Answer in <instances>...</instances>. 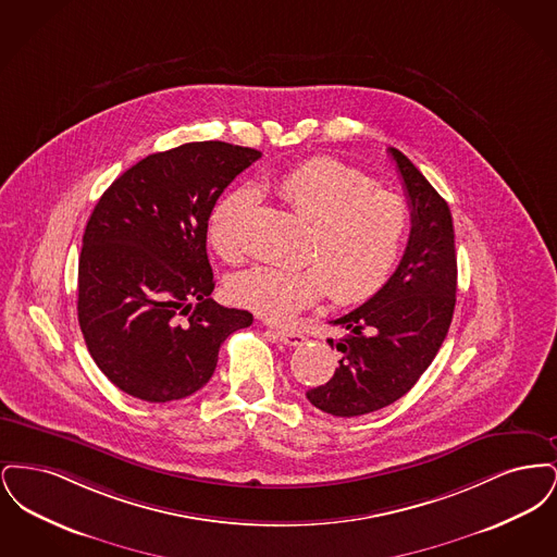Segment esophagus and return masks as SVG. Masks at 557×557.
Segmentation results:
<instances>
[{
	"mask_svg": "<svg viewBox=\"0 0 557 557\" xmlns=\"http://www.w3.org/2000/svg\"><path fill=\"white\" fill-rule=\"evenodd\" d=\"M271 334H275V338L280 341V343H284V345L288 346H300L305 343V336L300 334V332H296V330H286V327H275V330H271Z\"/></svg>",
	"mask_w": 557,
	"mask_h": 557,
	"instance_id": "obj_1",
	"label": "esophagus"
}]
</instances>
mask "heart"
Masks as SVG:
<instances>
[{"mask_svg": "<svg viewBox=\"0 0 557 557\" xmlns=\"http://www.w3.org/2000/svg\"><path fill=\"white\" fill-rule=\"evenodd\" d=\"M280 198L311 221L302 267L257 265L230 280L234 300L269 321H290L330 288L338 302H359L377 290L397 263L409 211L397 194L332 157L300 160L273 182ZM252 189L238 187L216 200L207 239L212 252L236 261L239 227Z\"/></svg>", "mask_w": 557, "mask_h": 557, "instance_id": "heart-1", "label": "heart"}]
</instances>
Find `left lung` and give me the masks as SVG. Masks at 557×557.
I'll use <instances>...</instances> for the list:
<instances>
[{"instance_id": "8db88e82", "label": "left lung", "mask_w": 557, "mask_h": 557, "mask_svg": "<svg viewBox=\"0 0 557 557\" xmlns=\"http://www.w3.org/2000/svg\"><path fill=\"white\" fill-rule=\"evenodd\" d=\"M388 152L411 207V234L391 280L368 302L332 321L348 332L336 343L343 357L334 375L307 391V398L336 418L366 416L409 393L447 338L455 311L449 205L403 152Z\"/></svg>"}]
</instances>
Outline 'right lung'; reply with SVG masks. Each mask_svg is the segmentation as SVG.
<instances>
[{
	"label": "right lung",
	"mask_w": 557,
	"mask_h": 557,
	"mask_svg": "<svg viewBox=\"0 0 557 557\" xmlns=\"http://www.w3.org/2000/svg\"><path fill=\"white\" fill-rule=\"evenodd\" d=\"M259 150L191 141L139 160L91 212L79 257L81 332L123 393L169 403L200 391L230 334L252 313L214 290L207 225L214 202Z\"/></svg>",
	"instance_id": "obj_1"
}]
</instances>
